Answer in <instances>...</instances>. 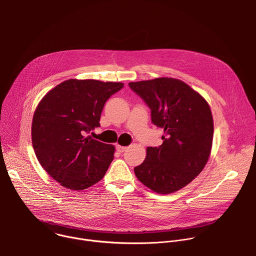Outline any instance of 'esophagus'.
<instances>
[{
    "instance_id": "1",
    "label": "esophagus",
    "mask_w": 256,
    "mask_h": 256,
    "mask_svg": "<svg viewBox=\"0 0 256 256\" xmlns=\"http://www.w3.org/2000/svg\"><path fill=\"white\" fill-rule=\"evenodd\" d=\"M116 149H118V152L122 153V152H124V151L128 149V147H124V146H120V144H116Z\"/></svg>"
}]
</instances>
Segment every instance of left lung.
<instances>
[{
  "label": "left lung",
  "instance_id": "obj_1",
  "mask_svg": "<svg viewBox=\"0 0 256 256\" xmlns=\"http://www.w3.org/2000/svg\"><path fill=\"white\" fill-rule=\"evenodd\" d=\"M151 108L152 122L164 130L159 148H147L134 168L142 184L160 194L186 186L202 171L212 152L214 120L206 100L184 81L160 77L128 83Z\"/></svg>",
  "mask_w": 256,
  "mask_h": 256
}]
</instances>
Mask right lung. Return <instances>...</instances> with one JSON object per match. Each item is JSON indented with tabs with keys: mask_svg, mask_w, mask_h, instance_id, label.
Returning a JSON list of instances; mask_svg holds the SVG:
<instances>
[{
	"mask_svg": "<svg viewBox=\"0 0 256 256\" xmlns=\"http://www.w3.org/2000/svg\"><path fill=\"white\" fill-rule=\"evenodd\" d=\"M124 87L120 82L68 79L50 90L32 118L31 138L40 165L72 190L94 186L114 157V144L87 136L100 126L106 100Z\"/></svg>",
	"mask_w": 256,
	"mask_h": 256,
	"instance_id": "obj_1",
	"label": "right lung"
}]
</instances>
